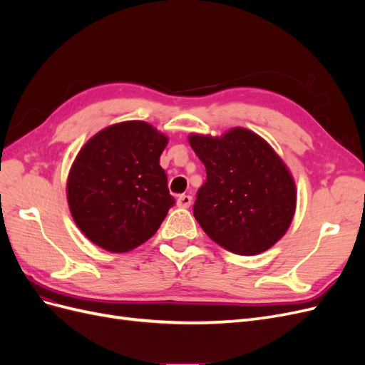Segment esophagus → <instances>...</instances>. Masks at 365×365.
I'll list each match as a JSON object with an SVG mask.
<instances>
[{
	"label": "esophagus",
	"mask_w": 365,
	"mask_h": 365,
	"mask_svg": "<svg viewBox=\"0 0 365 365\" xmlns=\"http://www.w3.org/2000/svg\"><path fill=\"white\" fill-rule=\"evenodd\" d=\"M191 203H192V197H191V195L182 194V195L178 198V206H179V207H190Z\"/></svg>",
	"instance_id": "obj_1"
}]
</instances>
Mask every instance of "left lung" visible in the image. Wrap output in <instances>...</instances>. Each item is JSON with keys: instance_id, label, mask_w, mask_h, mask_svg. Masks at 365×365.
Segmentation results:
<instances>
[{"instance_id": "obj_1", "label": "left lung", "mask_w": 365, "mask_h": 365, "mask_svg": "<svg viewBox=\"0 0 365 365\" xmlns=\"http://www.w3.org/2000/svg\"><path fill=\"white\" fill-rule=\"evenodd\" d=\"M206 168L194 217L207 237L232 253L252 256L273 247L296 212V183L267 140L242 127L221 138L190 135Z\"/></svg>"}]
</instances>
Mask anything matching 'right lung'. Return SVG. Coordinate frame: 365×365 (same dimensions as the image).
<instances>
[{
  "label": "right lung",
  "instance_id": "1",
  "mask_svg": "<svg viewBox=\"0 0 365 365\" xmlns=\"http://www.w3.org/2000/svg\"><path fill=\"white\" fill-rule=\"evenodd\" d=\"M167 143L148 123L124 121L103 128L78 151L66 197L89 241L123 253L158 232L175 203L159 165Z\"/></svg>",
  "mask_w": 365,
  "mask_h": 365
}]
</instances>
